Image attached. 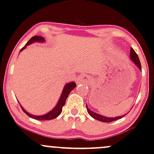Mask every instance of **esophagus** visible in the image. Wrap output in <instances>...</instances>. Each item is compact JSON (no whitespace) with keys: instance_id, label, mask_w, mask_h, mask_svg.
<instances>
[{"instance_id":"1","label":"esophagus","mask_w":154,"mask_h":154,"mask_svg":"<svg viewBox=\"0 0 154 154\" xmlns=\"http://www.w3.org/2000/svg\"><path fill=\"white\" fill-rule=\"evenodd\" d=\"M77 82H83L85 85H90L92 82V80L88 76H82L79 79H77Z\"/></svg>"}]
</instances>
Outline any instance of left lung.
Returning a JSON list of instances; mask_svg holds the SVG:
<instances>
[{"instance_id": "left-lung-1", "label": "left lung", "mask_w": 154, "mask_h": 154, "mask_svg": "<svg viewBox=\"0 0 154 154\" xmlns=\"http://www.w3.org/2000/svg\"><path fill=\"white\" fill-rule=\"evenodd\" d=\"M130 60H131L132 63L135 64V65L137 66L138 68H139V70L141 71V63H140V60L139 59V57H138L137 54L136 53L133 48H131V51H130ZM86 107H87V112H88V114L91 116V117L94 118V119L100 121V122H114V121H116V120L119 119H122V117H124V116H126V114H128V113H126V114H124V115L115 116V117H107V116H102L100 114H97V113H96V112H92V111L90 110L88 108L87 104H86Z\"/></svg>"}]
</instances>
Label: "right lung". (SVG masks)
Returning a JSON list of instances; mask_svg holds the SVG:
<instances>
[{"mask_svg": "<svg viewBox=\"0 0 154 154\" xmlns=\"http://www.w3.org/2000/svg\"><path fill=\"white\" fill-rule=\"evenodd\" d=\"M45 42V38H42L41 36H34L32 37V38L30 39L29 41L25 44V45L24 48H23L22 49L20 50V52L21 51H23V50L26 48V47L29 45L34 43V42ZM76 87V83L75 82H68L66 84L64 87L63 90L62 91V94L60 95V97L58 100V102L57 103V104L55 105V106L52 109L51 111H50L49 112H48L45 114H43V115H40V116H36V115H33V114H31L30 113H28L26 110L24 108L21 106L20 102V104L21 109H22L23 112H24L25 114H27L28 116H30V118L35 119L37 120H40V121H44V120H51L53 119L57 118L58 116L61 114L62 110H63V106L65 104L66 100H67L68 95L69 94V93L71 92V91L73 89H75Z\"/></svg>", "mask_w": 154, "mask_h": 154, "instance_id": "1", "label": "right lung"}]
</instances>
